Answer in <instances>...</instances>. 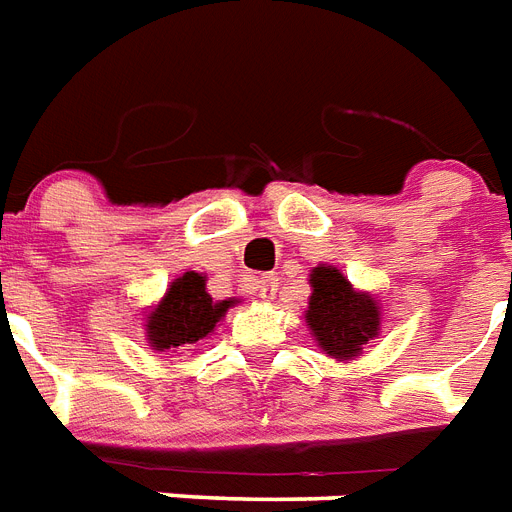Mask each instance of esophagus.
Listing matches in <instances>:
<instances>
[{
  "label": "esophagus",
  "mask_w": 512,
  "mask_h": 512,
  "mask_svg": "<svg viewBox=\"0 0 512 512\" xmlns=\"http://www.w3.org/2000/svg\"><path fill=\"white\" fill-rule=\"evenodd\" d=\"M256 293H259L261 301H269V298L277 296V277L275 275H264L256 280Z\"/></svg>",
  "instance_id": "1"
}]
</instances>
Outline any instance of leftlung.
I'll use <instances>...</instances> for the list:
<instances>
[{"mask_svg": "<svg viewBox=\"0 0 512 512\" xmlns=\"http://www.w3.org/2000/svg\"><path fill=\"white\" fill-rule=\"evenodd\" d=\"M312 296L306 309V322L314 341L327 357L354 359L362 354L380 330V306L370 293H362L341 275V269L320 267L309 275Z\"/></svg>", "mask_w": 512, "mask_h": 512, "instance_id": "obj_1", "label": "left lung"}]
</instances>
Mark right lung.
Segmentation results:
<instances>
[{
	"mask_svg": "<svg viewBox=\"0 0 512 512\" xmlns=\"http://www.w3.org/2000/svg\"><path fill=\"white\" fill-rule=\"evenodd\" d=\"M230 306H235V298L214 301L208 296L206 277L185 272L171 282L166 296L147 314V343L155 351L187 349L214 333L216 322L222 320Z\"/></svg>",
	"mask_w": 512,
	"mask_h": 512,
	"instance_id": "right-lung-1",
	"label": "right lung"
}]
</instances>
